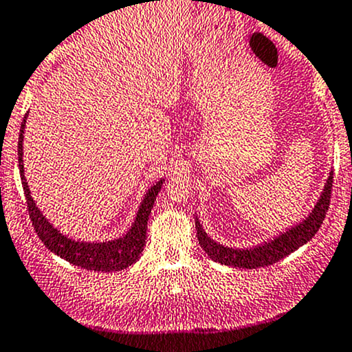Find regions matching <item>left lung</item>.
<instances>
[{
	"mask_svg": "<svg viewBox=\"0 0 352 352\" xmlns=\"http://www.w3.org/2000/svg\"><path fill=\"white\" fill-rule=\"evenodd\" d=\"M331 188H332V171H329L327 181L324 183L322 191H320L319 199L309 214H305L304 220L297 221L294 226H289L278 235L268 238L267 241L256 243L253 247L236 248L226 247L220 241L213 240L203 228L201 221L196 217V233H198V241L205 253L214 262L221 265H230L236 268H260L277 263L278 260L285 258L287 255L294 253L302 245L307 243L316 235L317 230L322 225L326 218L329 199H331Z\"/></svg>",
	"mask_w": 352,
	"mask_h": 352,
	"instance_id": "1",
	"label": "left lung"
}]
</instances>
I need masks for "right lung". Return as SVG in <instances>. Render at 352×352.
Here are the masks:
<instances>
[{"label": "right lung", "mask_w": 352, "mask_h": 352, "mask_svg": "<svg viewBox=\"0 0 352 352\" xmlns=\"http://www.w3.org/2000/svg\"><path fill=\"white\" fill-rule=\"evenodd\" d=\"M26 119H28V114L25 116L23 122H21L20 138H18V166H20L21 184H23L30 218H32L33 228H35L40 240L47 245L48 250L54 252L60 258L67 260L72 265L85 268V270L119 272L138 262L141 258V253L144 250L146 245L147 220H149L151 210H153L154 201H156L157 192L161 191L162 183H164V177L156 181L146 191L144 198L141 199V205L138 208L134 221L131 223L129 230L124 235L105 241H80L63 235L56 226L48 221L43 211L36 206L35 199L32 198V191H30L28 183H26L23 164V139Z\"/></svg>", "instance_id": "add662e5"}]
</instances>
